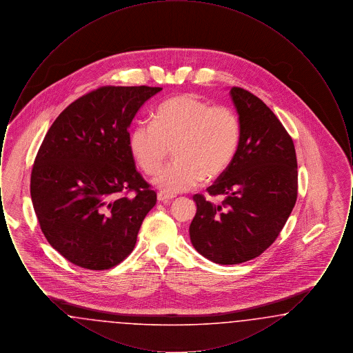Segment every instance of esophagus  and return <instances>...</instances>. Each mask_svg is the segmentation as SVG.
<instances>
[{
	"instance_id": "1",
	"label": "esophagus",
	"mask_w": 353,
	"mask_h": 353,
	"mask_svg": "<svg viewBox=\"0 0 353 353\" xmlns=\"http://www.w3.org/2000/svg\"><path fill=\"white\" fill-rule=\"evenodd\" d=\"M157 201L159 202H170L172 201V197H169L167 194H164V193H157Z\"/></svg>"
}]
</instances>
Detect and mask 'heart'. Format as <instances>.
Returning <instances> with one entry per match:
<instances>
[{
    "instance_id": "heart-1",
    "label": "heart",
    "mask_w": 353,
    "mask_h": 353,
    "mask_svg": "<svg viewBox=\"0 0 353 353\" xmlns=\"http://www.w3.org/2000/svg\"><path fill=\"white\" fill-rule=\"evenodd\" d=\"M241 136V120L233 108L185 94L160 103L153 121L137 123L130 148L147 174L157 173L174 151L176 161L153 180L161 193L173 196L223 174L234 161Z\"/></svg>"
}]
</instances>
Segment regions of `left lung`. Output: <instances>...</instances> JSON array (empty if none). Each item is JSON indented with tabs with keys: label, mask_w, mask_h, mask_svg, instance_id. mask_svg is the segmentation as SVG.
Listing matches in <instances>:
<instances>
[{
	"label": "left lung",
	"mask_w": 353,
	"mask_h": 353,
	"mask_svg": "<svg viewBox=\"0 0 353 353\" xmlns=\"http://www.w3.org/2000/svg\"><path fill=\"white\" fill-rule=\"evenodd\" d=\"M242 136L233 164L206 190L219 205L194 194L189 226L194 249L219 265L256 258L272 245L298 196V163L291 136L252 92L232 87Z\"/></svg>",
	"instance_id": "8db88e82"
}]
</instances>
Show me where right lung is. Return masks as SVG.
Instances as JSON below:
<instances>
[{
	"label": "right lung",
	"instance_id": "obj_1",
	"mask_svg": "<svg viewBox=\"0 0 353 353\" xmlns=\"http://www.w3.org/2000/svg\"><path fill=\"white\" fill-rule=\"evenodd\" d=\"M161 90L101 87L72 101L45 136L30 179L34 212L71 263L111 269L134 250L156 192L136 170L128 128Z\"/></svg>",
	"mask_w": 353,
	"mask_h": 353
}]
</instances>
